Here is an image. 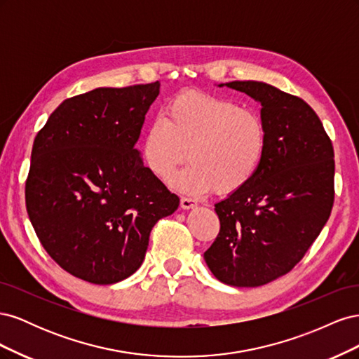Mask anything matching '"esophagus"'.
I'll list each match as a JSON object with an SVG mask.
<instances>
[{
	"instance_id": "esophagus-1",
	"label": "esophagus",
	"mask_w": 359,
	"mask_h": 359,
	"mask_svg": "<svg viewBox=\"0 0 359 359\" xmlns=\"http://www.w3.org/2000/svg\"><path fill=\"white\" fill-rule=\"evenodd\" d=\"M180 203H181V208H184V210H190V208H193V206H196V205H198V201H194V199H191V198L182 196Z\"/></svg>"
}]
</instances>
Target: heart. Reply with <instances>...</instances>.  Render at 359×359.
Wrapping results in <instances>:
<instances>
[{"label": "heart", "instance_id": "b5f03b06", "mask_svg": "<svg viewBox=\"0 0 359 359\" xmlns=\"http://www.w3.org/2000/svg\"><path fill=\"white\" fill-rule=\"evenodd\" d=\"M266 145V126L256 111L224 97L182 94L147 127L140 156L161 181L189 156L191 163L175 180L182 191L231 194L255 178Z\"/></svg>", "mask_w": 359, "mask_h": 359}]
</instances>
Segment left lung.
<instances>
[{
	"label": "left lung",
	"mask_w": 359,
	"mask_h": 359,
	"mask_svg": "<svg viewBox=\"0 0 359 359\" xmlns=\"http://www.w3.org/2000/svg\"><path fill=\"white\" fill-rule=\"evenodd\" d=\"M223 85L262 104L268 145L255 178L215 203L220 232L203 257L222 283L257 287L287 274L328 222L334 148L316 112L299 97L265 82Z\"/></svg>",
	"instance_id": "1"
}]
</instances>
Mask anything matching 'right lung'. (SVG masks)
<instances>
[{
  "mask_svg": "<svg viewBox=\"0 0 359 359\" xmlns=\"http://www.w3.org/2000/svg\"><path fill=\"white\" fill-rule=\"evenodd\" d=\"M158 93L153 82L70 97L34 139L25 182L31 224L48 255L90 283L136 273L151 229L180 205L135 147Z\"/></svg>",
  "mask_w": 359,
  "mask_h": 359,
  "instance_id": "add662e5",
  "label": "right lung"
}]
</instances>
